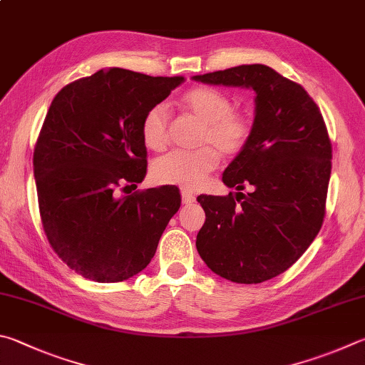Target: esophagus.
I'll use <instances>...</instances> for the list:
<instances>
[{
  "label": "esophagus",
  "instance_id": "obj_1",
  "mask_svg": "<svg viewBox=\"0 0 365 365\" xmlns=\"http://www.w3.org/2000/svg\"><path fill=\"white\" fill-rule=\"evenodd\" d=\"M196 201V197H195V195L193 193H190V191H187V190H183L182 191V202L183 204H193Z\"/></svg>",
  "mask_w": 365,
  "mask_h": 365
}]
</instances>
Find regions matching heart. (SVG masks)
I'll return each instance as SVG.
<instances>
[{
    "instance_id": "obj_1",
    "label": "heart",
    "mask_w": 365,
    "mask_h": 365,
    "mask_svg": "<svg viewBox=\"0 0 365 365\" xmlns=\"http://www.w3.org/2000/svg\"><path fill=\"white\" fill-rule=\"evenodd\" d=\"M182 107L204 124L200 143L207 145L195 151H170L156 160L151 174L158 183L177 185L196 190L218 165L217 149L225 156L241 153L249 142L250 119L233 110V101L225 92L214 88H196L182 97ZM169 113L164 105L147 111L142 121V140L145 147L161 151L168 145Z\"/></svg>"
}]
</instances>
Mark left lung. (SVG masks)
Here are the masks:
<instances>
[{"instance_id": "8db88e82", "label": "left lung", "mask_w": 365, "mask_h": 365, "mask_svg": "<svg viewBox=\"0 0 365 365\" xmlns=\"http://www.w3.org/2000/svg\"><path fill=\"white\" fill-rule=\"evenodd\" d=\"M255 92L249 142L223 172L237 193L197 196L205 222L196 249L215 274L258 284L281 274L319 233L332 169V143L313 98L262 63L193 76ZM251 187L244 195L240 190Z\"/></svg>"}]
</instances>
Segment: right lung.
<instances>
[{
    "instance_id": "right-lung-1",
    "label": "right lung",
    "mask_w": 365,
    "mask_h": 365,
    "mask_svg": "<svg viewBox=\"0 0 365 365\" xmlns=\"http://www.w3.org/2000/svg\"><path fill=\"white\" fill-rule=\"evenodd\" d=\"M183 81L98 70L51 103L33 153L39 215L51 247L86 279L119 282L140 273L180 207L172 185L118 191L147 175L143 116Z\"/></svg>"
}]
</instances>
